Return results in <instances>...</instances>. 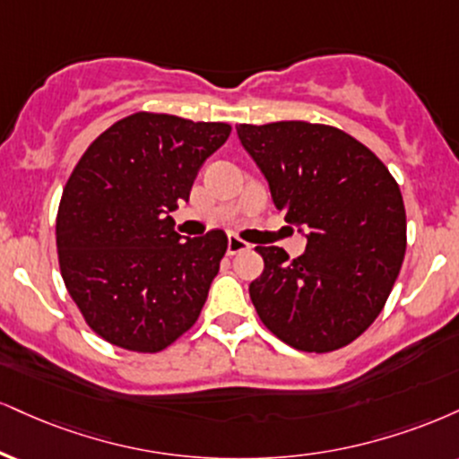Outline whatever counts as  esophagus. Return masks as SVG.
<instances>
[{
	"instance_id": "obj_1",
	"label": "esophagus",
	"mask_w": 459,
	"mask_h": 459,
	"mask_svg": "<svg viewBox=\"0 0 459 459\" xmlns=\"http://www.w3.org/2000/svg\"><path fill=\"white\" fill-rule=\"evenodd\" d=\"M244 250H247V244L244 239H239V237H229V244H226V252L230 254V256H233V254H239V252H244Z\"/></svg>"
}]
</instances>
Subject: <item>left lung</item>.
<instances>
[{"mask_svg":"<svg viewBox=\"0 0 459 459\" xmlns=\"http://www.w3.org/2000/svg\"><path fill=\"white\" fill-rule=\"evenodd\" d=\"M261 169L273 205L306 233L289 261L278 246H256L264 261L250 299L264 327L297 351L351 344L377 320L406 252L400 186L351 134L323 124L237 126Z\"/></svg>","mask_w":459,"mask_h":459,"instance_id":"left-lung-1","label":"left lung"}]
</instances>
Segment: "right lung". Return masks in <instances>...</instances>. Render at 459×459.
Returning <instances> with one entry per match:
<instances>
[{
    "mask_svg": "<svg viewBox=\"0 0 459 459\" xmlns=\"http://www.w3.org/2000/svg\"><path fill=\"white\" fill-rule=\"evenodd\" d=\"M229 124L134 113L87 147L57 212L62 278L85 323L126 351L160 352L196 323L226 252L224 230L187 237L170 212Z\"/></svg>",
    "mask_w": 459,
    "mask_h": 459,
    "instance_id": "right-lung-1",
    "label": "right lung"
}]
</instances>
